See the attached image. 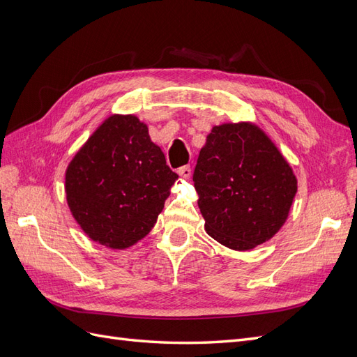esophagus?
Returning <instances> with one entry per match:
<instances>
[{"label": "esophagus", "instance_id": "34e87169", "mask_svg": "<svg viewBox=\"0 0 357 357\" xmlns=\"http://www.w3.org/2000/svg\"><path fill=\"white\" fill-rule=\"evenodd\" d=\"M177 172H178V176H180L181 178H189V177L192 176V169H190L189 165H185V167L178 168Z\"/></svg>", "mask_w": 357, "mask_h": 357}]
</instances>
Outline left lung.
<instances>
[{"label":"left lung","instance_id":"left-lung-1","mask_svg":"<svg viewBox=\"0 0 357 357\" xmlns=\"http://www.w3.org/2000/svg\"><path fill=\"white\" fill-rule=\"evenodd\" d=\"M193 185L205 231L232 250H252L284 225L298 181L261 128L214 126L201 149Z\"/></svg>","mask_w":357,"mask_h":357}]
</instances>
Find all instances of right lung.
Masks as SVG:
<instances>
[{
    "mask_svg": "<svg viewBox=\"0 0 357 357\" xmlns=\"http://www.w3.org/2000/svg\"><path fill=\"white\" fill-rule=\"evenodd\" d=\"M178 178L132 114H113L66 172L68 207L91 240L122 250L152 231Z\"/></svg>",
    "mask_w": 357,
    "mask_h": 357,
    "instance_id": "obj_1",
    "label": "right lung"
}]
</instances>
